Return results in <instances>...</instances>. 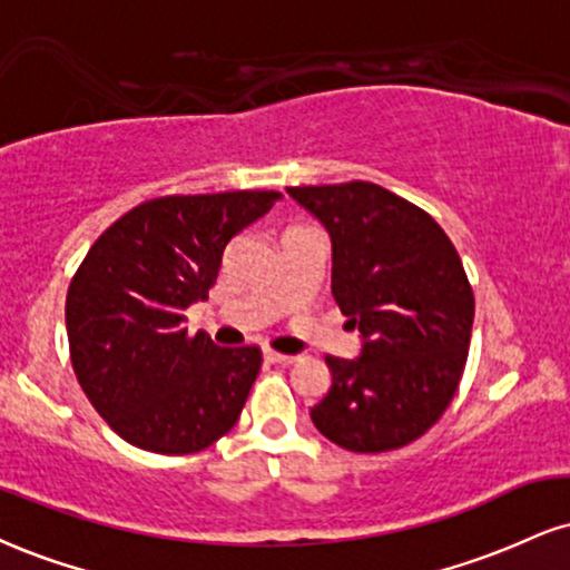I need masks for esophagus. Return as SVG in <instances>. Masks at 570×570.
<instances>
[{
  "instance_id": "34e87169",
  "label": "esophagus",
  "mask_w": 570,
  "mask_h": 570,
  "mask_svg": "<svg viewBox=\"0 0 570 570\" xmlns=\"http://www.w3.org/2000/svg\"><path fill=\"white\" fill-rule=\"evenodd\" d=\"M265 361L267 363H281V366H289L294 363V355H284V353H276V351H265Z\"/></svg>"
}]
</instances>
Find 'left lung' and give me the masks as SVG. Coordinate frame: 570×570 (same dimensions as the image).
Returning <instances> with one entry per match:
<instances>
[{"instance_id":"1","label":"left lung","mask_w":570,"mask_h":570,"mask_svg":"<svg viewBox=\"0 0 570 570\" xmlns=\"http://www.w3.org/2000/svg\"><path fill=\"white\" fill-rule=\"evenodd\" d=\"M332 238V294L361 332L358 358L326 355L332 387L311 409L321 435L380 454L428 433L468 363L475 297L428 212L374 183L286 188Z\"/></svg>"}]
</instances>
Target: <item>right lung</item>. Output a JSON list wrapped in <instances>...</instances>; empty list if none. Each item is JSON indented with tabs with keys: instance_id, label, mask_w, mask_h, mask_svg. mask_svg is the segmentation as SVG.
<instances>
[{
	"instance_id": "right-lung-1",
	"label": "right lung",
	"mask_w": 570,
	"mask_h": 570,
	"mask_svg": "<svg viewBox=\"0 0 570 570\" xmlns=\"http://www.w3.org/2000/svg\"><path fill=\"white\" fill-rule=\"evenodd\" d=\"M276 190L161 196L108 228L68 286L73 372L116 435L156 454H194L238 422L259 374L255 345L219 347L185 328L223 252L267 215Z\"/></svg>"
}]
</instances>
